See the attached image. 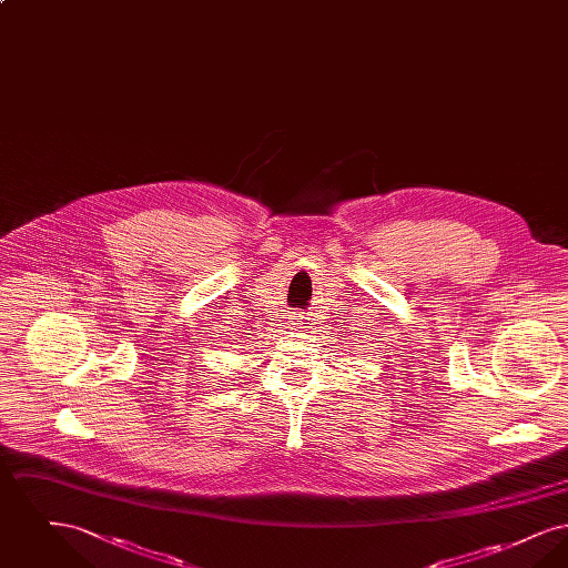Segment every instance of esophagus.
Returning <instances> with one entry per match:
<instances>
[{"label": "esophagus", "instance_id": "obj_1", "mask_svg": "<svg viewBox=\"0 0 568 568\" xmlns=\"http://www.w3.org/2000/svg\"><path fill=\"white\" fill-rule=\"evenodd\" d=\"M302 320H304L302 315H292V317H290V324L296 327V325H302Z\"/></svg>", "mask_w": 568, "mask_h": 568}]
</instances>
